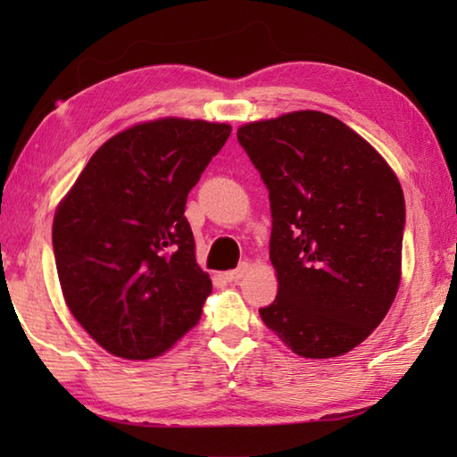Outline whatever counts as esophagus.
I'll use <instances>...</instances> for the list:
<instances>
[{
	"label": "esophagus",
	"mask_w": 457,
	"mask_h": 457,
	"mask_svg": "<svg viewBox=\"0 0 457 457\" xmlns=\"http://www.w3.org/2000/svg\"><path fill=\"white\" fill-rule=\"evenodd\" d=\"M250 272V264H247V262H244V264H239L236 270H231V272H228L226 274V278L229 282H237V280H242V278Z\"/></svg>",
	"instance_id": "1"
}]
</instances>
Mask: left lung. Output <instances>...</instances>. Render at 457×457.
Listing matches in <instances>:
<instances>
[{"instance_id": "1", "label": "left lung", "mask_w": 457, "mask_h": 457, "mask_svg": "<svg viewBox=\"0 0 457 457\" xmlns=\"http://www.w3.org/2000/svg\"><path fill=\"white\" fill-rule=\"evenodd\" d=\"M270 193L278 296L266 327L300 357L353 351L395 300L405 199L386 161L345 122L298 111L237 129Z\"/></svg>"}]
</instances>
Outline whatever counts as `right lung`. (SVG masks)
Listing matches in <instances>:
<instances>
[{"label":"right lung","mask_w":457,"mask_h":457,"mask_svg":"<svg viewBox=\"0 0 457 457\" xmlns=\"http://www.w3.org/2000/svg\"><path fill=\"white\" fill-rule=\"evenodd\" d=\"M229 133L221 122H141L108 138L60 201L62 294L111 354L159 357L199 322L212 280L195 262L185 204Z\"/></svg>","instance_id":"1"}]
</instances>
